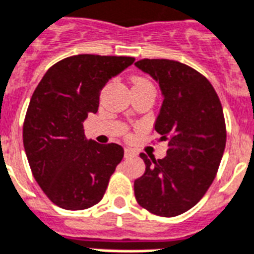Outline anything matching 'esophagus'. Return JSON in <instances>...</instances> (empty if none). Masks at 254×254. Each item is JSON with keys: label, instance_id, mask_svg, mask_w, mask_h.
Segmentation results:
<instances>
[{"label": "esophagus", "instance_id": "esophagus-1", "mask_svg": "<svg viewBox=\"0 0 254 254\" xmlns=\"http://www.w3.org/2000/svg\"><path fill=\"white\" fill-rule=\"evenodd\" d=\"M135 155V151L132 150V148H129V147H126L125 148V156L126 158H129V156H132Z\"/></svg>", "mask_w": 254, "mask_h": 254}]
</instances>
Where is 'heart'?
<instances>
[{
  "label": "heart",
  "mask_w": 254,
  "mask_h": 254,
  "mask_svg": "<svg viewBox=\"0 0 254 254\" xmlns=\"http://www.w3.org/2000/svg\"><path fill=\"white\" fill-rule=\"evenodd\" d=\"M139 80H142V79H136V81H139Z\"/></svg>",
  "instance_id": "1"
}]
</instances>
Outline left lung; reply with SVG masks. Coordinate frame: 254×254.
<instances>
[{"mask_svg":"<svg viewBox=\"0 0 254 254\" xmlns=\"http://www.w3.org/2000/svg\"><path fill=\"white\" fill-rule=\"evenodd\" d=\"M135 65L159 84L155 131L169 142L163 159L140 154L146 171L134 182L135 198L152 214L175 217L197 205L214 181L226 143L224 111L210 81L186 64L143 59Z\"/></svg>","mask_w":254,"mask_h":254,"instance_id":"obj_1","label":"left lung"}]
</instances>
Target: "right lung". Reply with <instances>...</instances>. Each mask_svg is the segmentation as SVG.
Instances as JSON below:
<instances>
[{"mask_svg": "<svg viewBox=\"0 0 254 254\" xmlns=\"http://www.w3.org/2000/svg\"><path fill=\"white\" fill-rule=\"evenodd\" d=\"M134 62L126 56L66 57L34 89L22 128L24 148L34 179L57 206L84 210L102 201L125 150L88 140L83 122L98 112L107 81Z\"/></svg>", "mask_w": 254, "mask_h": 254, "instance_id": "obj_1", "label": "right lung"}]
</instances>
